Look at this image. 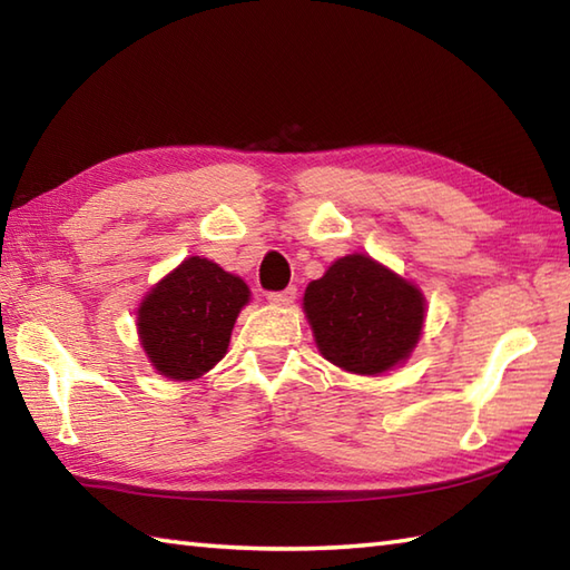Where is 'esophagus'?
I'll return each instance as SVG.
<instances>
[{
  "label": "esophagus",
  "instance_id": "esophagus-1",
  "mask_svg": "<svg viewBox=\"0 0 570 570\" xmlns=\"http://www.w3.org/2000/svg\"><path fill=\"white\" fill-rule=\"evenodd\" d=\"M266 298H269V304L274 306H292L296 301V286H288L284 292H272Z\"/></svg>",
  "mask_w": 570,
  "mask_h": 570
}]
</instances>
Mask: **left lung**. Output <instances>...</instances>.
Returning <instances> with one entry per match:
<instances>
[{
	"instance_id": "left-lung-1",
	"label": "left lung",
	"mask_w": 570,
	"mask_h": 570,
	"mask_svg": "<svg viewBox=\"0 0 570 570\" xmlns=\"http://www.w3.org/2000/svg\"><path fill=\"white\" fill-rule=\"evenodd\" d=\"M318 353L350 374L377 377L414 353L426 321L421 288L367 254H347L306 286Z\"/></svg>"
}]
</instances>
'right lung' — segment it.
I'll list each match as a JSON object with an SVG mask.
<instances>
[{"label": "right lung", "instance_id": "add662e5", "mask_svg": "<svg viewBox=\"0 0 570 570\" xmlns=\"http://www.w3.org/2000/svg\"><path fill=\"white\" fill-rule=\"evenodd\" d=\"M249 286L205 257H188L156 282L137 308V333L151 367L190 382L227 353Z\"/></svg>", "mask_w": 570, "mask_h": 570}]
</instances>
